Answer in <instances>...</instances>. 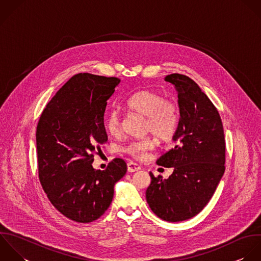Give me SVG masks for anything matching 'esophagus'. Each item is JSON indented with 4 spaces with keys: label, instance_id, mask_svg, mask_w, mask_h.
<instances>
[{
    "label": "esophagus",
    "instance_id": "34e87169",
    "mask_svg": "<svg viewBox=\"0 0 261 261\" xmlns=\"http://www.w3.org/2000/svg\"><path fill=\"white\" fill-rule=\"evenodd\" d=\"M127 170H128V172L133 173V172L139 171V170H140V167H139L137 164L133 163V162H129V163L127 164Z\"/></svg>",
    "mask_w": 261,
    "mask_h": 261
}]
</instances>
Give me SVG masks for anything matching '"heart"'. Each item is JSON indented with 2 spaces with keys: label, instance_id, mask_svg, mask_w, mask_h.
Returning a JSON list of instances; mask_svg holds the SVG:
<instances>
[{
  "label": "heart",
  "instance_id": "1",
  "mask_svg": "<svg viewBox=\"0 0 261 261\" xmlns=\"http://www.w3.org/2000/svg\"><path fill=\"white\" fill-rule=\"evenodd\" d=\"M126 107L131 112L144 117L145 131L151 132L162 141L171 139L178 130L180 123L178 105L173 99L166 98L159 91L141 89L128 97ZM105 125L111 135H118L122 125L120 112L112 110L106 118ZM154 144L153 138L145 137L129 142L124 147V151L135 159H142Z\"/></svg>",
  "mask_w": 261,
  "mask_h": 261
}]
</instances>
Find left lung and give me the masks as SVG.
I'll return each instance as SVG.
<instances>
[{
    "label": "left lung",
    "mask_w": 261,
    "mask_h": 261,
    "mask_svg": "<svg viewBox=\"0 0 261 261\" xmlns=\"http://www.w3.org/2000/svg\"><path fill=\"white\" fill-rule=\"evenodd\" d=\"M165 80L178 91L180 123L174 146L156 164L174 172L169 179L149 173L146 200L160 219L177 223L198 215L213 197L226 169V140L219 111L191 78L174 73Z\"/></svg>",
    "instance_id": "left-lung-1"
}]
</instances>
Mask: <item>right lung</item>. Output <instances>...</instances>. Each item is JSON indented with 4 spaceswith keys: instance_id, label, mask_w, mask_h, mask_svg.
I'll use <instances>...</instances> for the list:
<instances>
[{
    "instance_id": "right-lung-1",
    "label": "right lung",
    "mask_w": 261,
    "mask_h": 261,
    "mask_svg": "<svg viewBox=\"0 0 261 261\" xmlns=\"http://www.w3.org/2000/svg\"><path fill=\"white\" fill-rule=\"evenodd\" d=\"M117 77L79 73L71 77L42 111L36 127L38 178L51 204L76 223H91L109 208L114 186L127 172L122 159L106 170L91 166L108 141L103 116Z\"/></svg>"
}]
</instances>
